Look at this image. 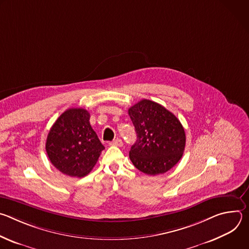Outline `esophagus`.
Returning a JSON list of instances; mask_svg holds the SVG:
<instances>
[{"label": "esophagus", "instance_id": "obj_1", "mask_svg": "<svg viewBox=\"0 0 249 249\" xmlns=\"http://www.w3.org/2000/svg\"><path fill=\"white\" fill-rule=\"evenodd\" d=\"M109 145L110 146H116V147H122L123 146V142H122L121 139H116V140L110 142Z\"/></svg>", "mask_w": 249, "mask_h": 249}]
</instances>
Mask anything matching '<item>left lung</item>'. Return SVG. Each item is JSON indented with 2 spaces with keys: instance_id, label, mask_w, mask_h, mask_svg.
<instances>
[{
  "instance_id": "obj_1",
  "label": "left lung",
  "mask_w": 249,
  "mask_h": 249,
  "mask_svg": "<svg viewBox=\"0 0 249 249\" xmlns=\"http://www.w3.org/2000/svg\"><path fill=\"white\" fill-rule=\"evenodd\" d=\"M135 126L137 141L129 157L140 171L149 175L161 174L182 158L185 132L180 121L162 105L142 99L128 110Z\"/></svg>"
}]
</instances>
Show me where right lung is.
I'll list each match as a JSON object with an SVG mask.
<instances>
[{
	"label": "right lung",
	"mask_w": 249,
	"mask_h": 249,
	"mask_svg": "<svg viewBox=\"0 0 249 249\" xmlns=\"http://www.w3.org/2000/svg\"><path fill=\"white\" fill-rule=\"evenodd\" d=\"M89 117L84 108H69L49 131L46 153L51 163L66 175L86 176L104 150L89 124Z\"/></svg>",
	"instance_id": "1"
}]
</instances>
